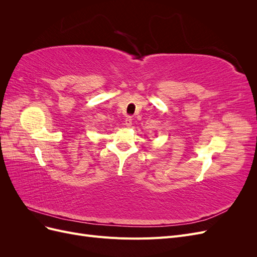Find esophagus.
I'll return each instance as SVG.
<instances>
[{
  "label": "esophagus",
  "instance_id": "esophagus-1",
  "mask_svg": "<svg viewBox=\"0 0 257 257\" xmlns=\"http://www.w3.org/2000/svg\"><path fill=\"white\" fill-rule=\"evenodd\" d=\"M132 121H133V119H132V116H131V115H127L126 119H125V125H126L127 127L132 126Z\"/></svg>",
  "mask_w": 257,
  "mask_h": 257
}]
</instances>
